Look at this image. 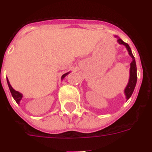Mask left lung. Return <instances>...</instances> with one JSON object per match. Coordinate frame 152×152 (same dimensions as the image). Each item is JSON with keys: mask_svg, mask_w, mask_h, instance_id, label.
Returning <instances> with one entry per match:
<instances>
[{"mask_svg": "<svg viewBox=\"0 0 152 152\" xmlns=\"http://www.w3.org/2000/svg\"><path fill=\"white\" fill-rule=\"evenodd\" d=\"M115 37L117 38V42L119 43V44H123L126 47V50H127L129 55H130V57L133 59V61H131L130 63V68H129V82H128L126 87L125 90H124V94L126 95V99H129V97H131L132 94L134 92V88L136 87L137 83V65H136V61H135V58H134V56L132 54L131 49L129 48V46L128 45V44L125 43L124 41L121 40L120 38L118 37L117 36H115Z\"/></svg>", "mask_w": 152, "mask_h": 152, "instance_id": "obj_1", "label": "left lung"}]
</instances>
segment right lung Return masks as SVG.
<instances>
[{
  "instance_id": "obj_1",
  "label": "right lung",
  "mask_w": 152,
  "mask_h": 152,
  "mask_svg": "<svg viewBox=\"0 0 152 152\" xmlns=\"http://www.w3.org/2000/svg\"><path fill=\"white\" fill-rule=\"evenodd\" d=\"M69 73V72H67V73L64 74V75H62V76H61V80H63V79L65 78V76H67ZM7 83H8V87H9V90L10 91H11V94H12V97H13V98L15 100V102H17V104H19V103H20V101L22 100V97H23V94H22L21 93H19L18 91H16L15 90H14V89L12 88V87L11 86V84H10L9 80H8V78H7Z\"/></svg>"
}]
</instances>
